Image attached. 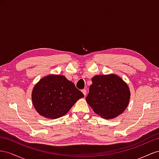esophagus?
<instances>
[{
	"mask_svg": "<svg viewBox=\"0 0 159 159\" xmlns=\"http://www.w3.org/2000/svg\"><path fill=\"white\" fill-rule=\"evenodd\" d=\"M82 92L84 94V96H86V94H87V90H86V89H83L82 90Z\"/></svg>",
	"mask_w": 159,
	"mask_h": 159,
	"instance_id": "obj_1",
	"label": "esophagus"
}]
</instances>
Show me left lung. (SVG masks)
<instances>
[{"label": "left lung", "instance_id": "1", "mask_svg": "<svg viewBox=\"0 0 159 159\" xmlns=\"http://www.w3.org/2000/svg\"><path fill=\"white\" fill-rule=\"evenodd\" d=\"M130 97L129 87L120 77L113 74L97 75L92 78L86 101L95 113L110 119L126 109Z\"/></svg>", "mask_w": 159, "mask_h": 159}]
</instances>
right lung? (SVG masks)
<instances>
[{
	"mask_svg": "<svg viewBox=\"0 0 159 159\" xmlns=\"http://www.w3.org/2000/svg\"><path fill=\"white\" fill-rule=\"evenodd\" d=\"M83 93L62 75L44 77L34 86L32 101L39 114L55 119L66 115Z\"/></svg>",
	"mask_w": 159,
	"mask_h": 159,
	"instance_id": "right-lung-1",
	"label": "right lung"
}]
</instances>
